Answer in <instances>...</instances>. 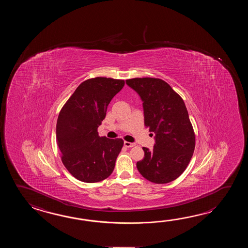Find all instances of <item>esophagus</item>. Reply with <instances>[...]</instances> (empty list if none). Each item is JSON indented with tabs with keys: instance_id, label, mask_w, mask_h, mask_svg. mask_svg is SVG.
Segmentation results:
<instances>
[{
	"instance_id": "1",
	"label": "esophagus",
	"mask_w": 248,
	"mask_h": 248,
	"mask_svg": "<svg viewBox=\"0 0 248 248\" xmlns=\"http://www.w3.org/2000/svg\"><path fill=\"white\" fill-rule=\"evenodd\" d=\"M124 145H125V147L126 148H131L134 147L136 144L134 143V142H126V141H125L124 142Z\"/></svg>"
}]
</instances>
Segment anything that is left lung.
<instances>
[{
	"label": "left lung",
	"mask_w": 248,
	"mask_h": 248,
	"mask_svg": "<svg viewBox=\"0 0 248 248\" xmlns=\"http://www.w3.org/2000/svg\"><path fill=\"white\" fill-rule=\"evenodd\" d=\"M126 84L142 101L144 125L155 133L152 151L137 163L140 174L154 184L178 178L189 165L195 149V134L183 98L163 79L134 78Z\"/></svg>",
	"instance_id": "8db88e82"
}]
</instances>
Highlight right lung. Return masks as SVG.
Wrapping results in <instances>:
<instances>
[{"label":"right lung","instance_id":"obj_1","mask_svg":"<svg viewBox=\"0 0 248 248\" xmlns=\"http://www.w3.org/2000/svg\"><path fill=\"white\" fill-rule=\"evenodd\" d=\"M123 79L96 77L87 79L62 107L57 122V142L69 173L84 183H97L112 173L123 146L121 138L98 136L107 106L122 90Z\"/></svg>","mask_w":248,"mask_h":248}]
</instances>
